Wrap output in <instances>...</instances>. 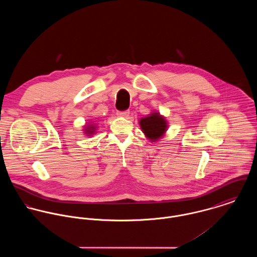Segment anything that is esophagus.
Here are the masks:
<instances>
[{
	"instance_id": "1",
	"label": "esophagus",
	"mask_w": 257,
	"mask_h": 257,
	"mask_svg": "<svg viewBox=\"0 0 257 257\" xmlns=\"http://www.w3.org/2000/svg\"><path fill=\"white\" fill-rule=\"evenodd\" d=\"M116 114H117V116H120V117H126V116H128V114H130V110L117 111V112H116Z\"/></svg>"
}]
</instances>
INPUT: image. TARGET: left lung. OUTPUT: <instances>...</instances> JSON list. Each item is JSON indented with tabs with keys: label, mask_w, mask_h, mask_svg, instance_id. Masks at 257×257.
I'll use <instances>...</instances> for the list:
<instances>
[{
	"label": "left lung",
	"mask_w": 257,
	"mask_h": 257,
	"mask_svg": "<svg viewBox=\"0 0 257 257\" xmlns=\"http://www.w3.org/2000/svg\"><path fill=\"white\" fill-rule=\"evenodd\" d=\"M140 126L149 142L157 143L164 137L169 124L163 114L152 110L147 116L140 118Z\"/></svg>",
	"instance_id": "left-lung-1"
}]
</instances>
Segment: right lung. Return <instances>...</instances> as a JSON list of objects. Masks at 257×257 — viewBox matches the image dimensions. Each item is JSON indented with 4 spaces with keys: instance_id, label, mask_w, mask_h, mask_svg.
Instances as JSON below:
<instances>
[{
    "instance_id": "right-lung-1",
    "label": "right lung",
    "mask_w": 257,
    "mask_h": 257,
    "mask_svg": "<svg viewBox=\"0 0 257 257\" xmlns=\"http://www.w3.org/2000/svg\"><path fill=\"white\" fill-rule=\"evenodd\" d=\"M97 131H98V123L94 121H90L86 123L83 128V133L86 137H93L94 135H96Z\"/></svg>"
}]
</instances>
